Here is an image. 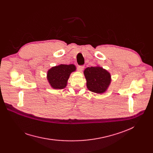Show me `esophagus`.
<instances>
[{
  "label": "esophagus",
  "mask_w": 153,
  "mask_h": 153,
  "mask_svg": "<svg viewBox=\"0 0 153 153\" xmlns=\"http://www.w3.org/2000/svg\"><path fill=\"white\" fill-rule=\"evenodd\" d=\"M84 68V66H77V70H78L79 71L82 72V71H83Z\"/></svg>",
  "instance_id": "obj_1"
}]
</instances>
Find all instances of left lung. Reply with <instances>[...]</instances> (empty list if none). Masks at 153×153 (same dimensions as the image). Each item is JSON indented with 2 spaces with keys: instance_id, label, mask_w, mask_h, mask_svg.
<instances>
[{
  "instance_id": "obj_1",
  "label": "left lung",
  "mask_w": 153,
  "mask_h": 153,
  "mask_svg": "<svg viewBox=\"0 0 153 153\" xmlns=\"http://www.w3.org/2000/svg\"><path fill=\"white\" fill-rule=\"evenodd\" d=\"M87 89L91 92L102 94L108 87L111 79L110 74L100 67L87 68L84 71Z\"/></svg>"
}]
</instances>
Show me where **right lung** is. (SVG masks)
Wrapping results in <instances>:
<instances>
[{
	"mask_svg": "<svg viewBox=\"0 0 153 153\" xmlns=\"http://www.w3.org/2000/svg\"><path fill=\"white\" fill-rule=\"evenodd\" d=\"M76 70L74 64H61L53 67L48 72L47 78L54 89H62L66 87L70 74Z\"/></svg>",
	"mask_w": 153,
	"mask_h": 153,
	"instance_id": "right-lung-1",
	"label": "right lung"
}]
</instances>
